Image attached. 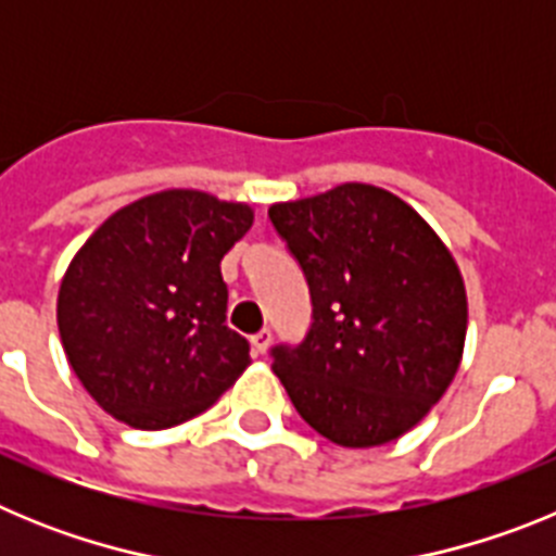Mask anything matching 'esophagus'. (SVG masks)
<instances>
[{
	"mask_svg": "<svg viewBox=\"0 0 556 556\" xmlns=\"http://www.w3.org/2000/svg\"><path fill=\"white\" fill-rule=\"evenodd\" d=\"M250 342H253V351L258 353V356H264V353L269 351V345H273V331H269V328H262L258 333H253Z\"/></svg>",
	"mask_w": 556,
	"mask_h": 556,
	"instance_id": "esophagus-1",
	"label": "esophagus"
}]
</instances>
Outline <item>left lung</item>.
<instances>
[{
  "label": "left lung",
  "mask_w": 556,
  "mask_h": 556,
  "mask_svg": "<svg viewBox=\"0 0 556 556\" xmlns=\"http://www.w3.org/2000/svg\"><path fill=\"white\" fill-rule=\"evenodd\" d=\"M269 219L312 294V328L298 348H273L275 376L331 443H392L459 370L468 298L454 255L412 205L370 184L275 203Z\"/></svg>",
  "instance_id": "obj_1"
}]
</instances>
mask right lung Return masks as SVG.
I'll use <instances>...</instances> for the list:
<instances>
[{
    "instance_id": "right-lung-1",
    "label": "right lung",
    "mask_w": 556,
    "mask_h": 556,
    "mask_svg": "<svg viewBox=\"0 0 556 556\" xmlns=\"http://www.w3.org/2000/svg\"><path fill=\"white\" fill-rule=\"evenodd\" d=\"M250 225V205L166 189L111 214L77 250L58 292V331L108 415L172 429L242 376L250 345L225 326L219 262Z\"/></svg>"
}]
</instances>
